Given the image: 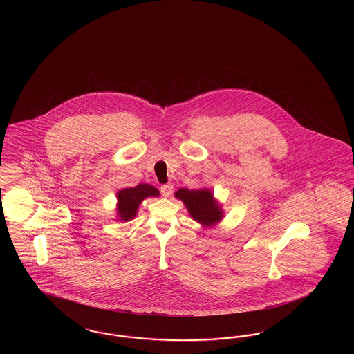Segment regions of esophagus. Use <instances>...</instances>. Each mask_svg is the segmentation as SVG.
Returning a JSON list of instances; mask_svg holds the SVG:
<instances>
[{
    "mask_svg": "<svg viewBox=\"0 0 354 354\" xmlns=\"http://www.w3.org/2000/svg\"><path fill=\"white\" fill-rule=\"evenodd\" d=\"M172 189H174L172 184H165V185H162V196H163V197H170V196H171Z\"/></svg>",
    "mask_w": 354,
    "mask_h": 354,
    "instance_id": "34e87169",
    "label": "esophagus"
}]
</instances>
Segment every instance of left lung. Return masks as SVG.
I'll return each instance as SVG.
<instances>
[{"label": "left lung", "mask_w": 354, "mask_h": 354, "mask_svg": "<svg viewBox=\"0 0 354 354\" xmlns=\"http://www.w3.org/2000/svg\"><path fill=\"white\" fill-rule=\"evenodd\" d=\"M174 196L182 201L193 221L205 228L214 227L225 218L222 205L219 204L214 197V193L209 188L192 191L180 188L174 193Z\"/></svg>", "instance_id": "obj_1"}]
</instances>
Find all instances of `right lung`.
Returning <instances> with one entry per match:
<instances>
[{
    "label": "right lung",
    "instance_id": "add662e5",
    "mask_svg": "<svg viewBox=\"0 0 354 354\" xmlns=\"http://www.w3.org/2000/svg\"><path fill=\"white\" fill-rule=\"evenodd\" d=\"M160 191L147 183L139 184L133 188H124L117 193V219L129 222L138 215L141 203L148 197H158Z\"/></svg>",
    "mask_w": 354,
    "mask_h": 354
}]
</instances>
